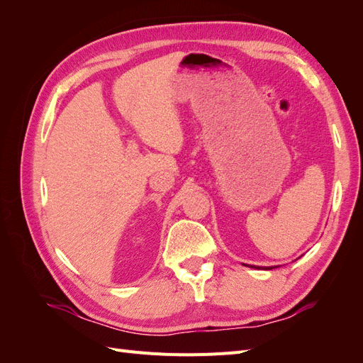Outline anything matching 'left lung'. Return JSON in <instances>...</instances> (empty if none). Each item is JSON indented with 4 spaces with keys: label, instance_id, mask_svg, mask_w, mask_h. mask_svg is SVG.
I'll use <instances>...</instances> for the list:
<instances>
[{
    "label": "left lung",
    "instance_id": "1",
    "mask_svg": "<svg viewBox=\"0 0 363 363\" xmlns=\"http://www.w3.org/2000/svg\"><path fill=\"white\" fill-rule=\"evenodd\" d=\"M251 268H259V267H251ZM267 269H272V267H271V268H267Z\"/></svg>",
    "mask_w": 363,
    "mask_h": 363
}]
</instances>
